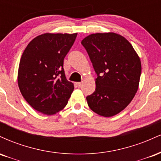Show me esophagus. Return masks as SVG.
<instances>
[{"label":"esophagus","instance_id":"esophagus-1","mask_svg":"<svg viewBox=\"0 0 161 161\" xmlns=\"http://www.w3.org/2000/svg\"><path fill=\"white\" fill-rule=\"evenodd\" d=\"M82 82H76V83H75V85H76L77 87H81V86H82Z\"/></svg>","mask_w":161,"mask_h":161}]
</instances>
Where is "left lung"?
<instances>
[{
  "label": "left lung",
  "instance_id": "left-lung-1",
  "mask_svg": "<svg viewBox=\"0 0 161 161\" xmlns=\"http://www.w3.org/2000/svg\"><path fill=\"white\" fill-rule=\"evenodd\" d=\"M82 45L97 75L95 92L86 97L88 107L100 116L116 115L138 91L142 73L139 57L128 40L114 32L89 35Z\"/></svg>",
  "mask_w": 161,
  "mask_h": 161
}]
</instances>
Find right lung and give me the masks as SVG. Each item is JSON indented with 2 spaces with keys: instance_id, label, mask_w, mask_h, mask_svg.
Masks as SVG:
<instances>
[{
  "instance_id": "right-lung-1",
  "label": "right lung",
  "mask_w": 161,
  "mask_h": 161,
  "mask_svg": "<svg viewBox=\"0 0 161 161\" xmlns=\"http://www.w3.org/2000/svg\"><path fill=\"white\" fill-rule=\"evenodd\" d=\"M77 33H45L28 44L20 59L18 86L25 101L37 111L53 115L67 104L74 85L66 79L64 57Z\"/></svg>"
}]
</instances>
